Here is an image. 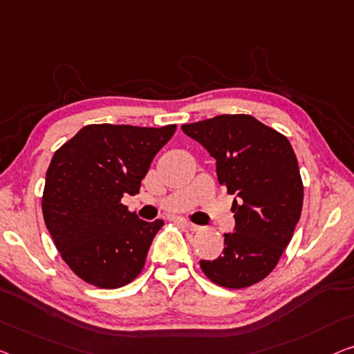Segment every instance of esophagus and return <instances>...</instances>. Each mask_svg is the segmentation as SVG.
<instances>
[{
    "mask_svg": "<svg viewBox=\"0 0 354 354\" xmlns=\"http://www.w3.org/2000/svg\"><path fill=\"white\" fill-rule=\"evenodd\" d=\"M183 223H184V225H186L189 230H192V232H197V230L202 229V227H200V225L194 224V223H189V221H183Z\"/></svg>",
    "mask_w": 354,
    "mask_h": 354,
    "instance_id": "esophagus-1",
    "label": "esophagus"
}]
</instances>
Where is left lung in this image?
<instances>
[{
	"label": "left lung",
	"instance_id": "8db88e82",
	"mask_svg": "<svg viewBox=\"0 0 354 354\" xmlns=\"http://www.w3.org/2000/svg\"><path fill=\"white\" fill-rule=\"evenodd\" d=\"M181 129L214 157L219 184L236 195L235 232L224 235L223 256L200 261V267L218 286H252L277 267L302 213L304 184L292 146L250 114L216 115Z\"/></svg>",
	"mask_w": 354,
	"mask_h": 354
}]
</instances>
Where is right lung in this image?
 <instances>
[{
	"instance_id": "add662e5",
	"label": "right lung",
	"mask_w": 354,
	"mask_h": 354,
	"mask_svg": "<svg viewBox=\"0 0 354 354\" xmlns=\"http://www.w3.org/2000/svg\"><path fill=\"white\" fill-rule=\"evenodd\" d=\"M175 131V124H92L55 151L42 216L62 259L86 283L122 288L143 270L163 221H141L120 200L140 192L152 159Z\"/></svg>"
}]
</instances>
